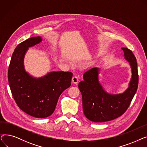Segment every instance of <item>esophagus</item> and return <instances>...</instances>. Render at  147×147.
<instances>
[{
  "label": "esophagus",
  "instance_id": "34e87169",
  "mask_svg": "<svg viewBox=\"0 0 147 147\" xmlns=\"http://www.w3.org/2000/svg\"><path fill=\"white\" fill-rule=\"evenodd\" d=\"M79 78H78L77 76H74L72 78V82L74 83V84H77L79 83Z\"/></svg>",
  "mask_w": 147,
  "mask_h": 147
}]
</instances>
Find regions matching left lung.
I'll return each mask as SVG.
<instances>
[{
    "label": "left lung",
    "instance_id": "obj_1",
    "mask_svg": "<svg viewBox=\"0 0 147 147\" xmlns=\"http://www.w3.org/2000/svg\"><path fill=\"white\" fill-rule=\"evenodd\" d=\"M125 58L132 68V77L128 89L122 94L110 95L98 82V69L92 68L83 74L79 84L82 95L84 114L90 121L104 122L117 119L129 108L138 86V71L136 57L132 51L122 48Z\"/></svg>",
    "mask_w": 147,
    "mask_h": 147
}]
</instances>
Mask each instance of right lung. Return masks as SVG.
Instances as JSON below:
<instances>
[{
    "label": "right lung",
    "instance_id": "obj_1",
    "mask_svg": "<svg viewBox=\"0 0 147 147\" xmlns=\"http://www.w3.org/2000/svg\"><path fill=\"white\" fill-rule=\"evenodd\" d=\"M42 41L40 37H30L15 48L9 65L7 78L11 93L20 109L36 118H45L55 111L63 91L71 86L73 73L51 72L40 79L29 76L23 67V59L29 47Z\"/></svg>",
    "mask_w": 147,
    "mask_h": 147
}]
</instances>
